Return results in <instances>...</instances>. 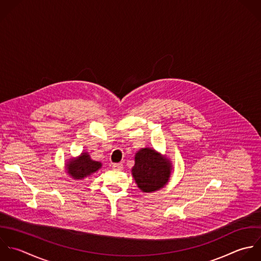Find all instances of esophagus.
Returning a JSON list of instances; mask_svg holds the SVG:
<instances>
[{
  "instance_id": "1",
  "label": "esophagus",
  "mask_w": 261,
  "mask_h": 261,
  "mask_svg": "<svg viewBox=\"0 0 261 261\" xmlns=\"http://www.w3.org/2000/svg\"><path fill=\"white\" fill-rule=\"evenodd\" d=\"M114 171H122L123 170V165L122 164H113L112 166Z\"/></svg>"
}]
</instances>
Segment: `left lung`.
Wrapping results in <instances>:
<instances>
[{
  "instance_id": "8db88e82",
  "label": "left lung",
  "mask_w": 261,
  "mask_h": 261,
  "mask_svg": "<svg viewBox=\"0 0 261 261\" xmlns=\"http://www.w3.org/2000/svg\"><path fill=\"white\" fill-rule=\"evenodd\" d=\"M134 161L131 174L142 192L159 191L169 183L173 165L166 155L153 148L144 147L135 153Z\"/></svg>"
}]
</instances>
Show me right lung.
Masks as SVG:
<instances>
[{"instance_id":"1","label":"right lung","mask_w":261,"mask_h":261,"mask_svg":"<svg viewBox=\"0 0 261 261\" xmlns=\"http://www.w3.org/2000/svg\"><path fill=\"white\" fill-rule=\"evenodd\" d=\"M102 167L100 162L93 161L87 151H82L80 155L71 158L65 164L66 173L73 180H82L97 172Z\"/></svg>"}]
</instances>
